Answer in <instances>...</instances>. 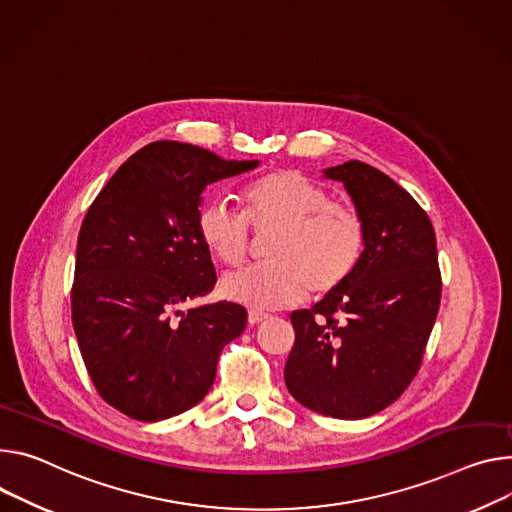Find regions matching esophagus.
I'll list each match as a JSON object with an SVG mask.
<instances>
[{
    "label": "esophagus",
    "instance_id": "34e87169",
    "mask_svg": "<svg viewBox=\"0 0 512 512\" xmlns=\"http://www.w3.org/2000/svg\"><path fill=\"white\" fill-rule=\"evenodd\" d=\"M267 318V314L265 312H261V310H249V324H259L261 320H265Z\"/></svg>",
    "mask_w": 512,
    "mask_h": 512
}]
</instances>
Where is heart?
I'll return each instance as SVG.
<instances>
[{
    "instance_id": "heart-1",
    "label": "heart",
    "mask_w": 512,
    "mask_h": 512,
    "mask_svg": "<svg viewBox=\"0 0 512 512\" xmlns=\"http://www.w3.org/2000/svg\"><path fill=\"white\" fill-rule=\"evenodd\" d=\"M243 214L222 200H208L196 214L198 237L224 267H239L255 235L267 263L222 280L224 298L253 308H286L306 294L324 298L343 288L357 271L367 226L359 210L335 202L318 183L294 169L265 173L241 190Z\"/></svg>"
}]
</instances>
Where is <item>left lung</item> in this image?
<instances>
[{
  "label": "left lung",
  "instance_id": "8db88e82",
  "mask_svg": "<svg viewBox=\"0 0 512 512\" xmlns=\"http://www.w3.org/2000/svg\"><path fill=\"white\" fill-rule=\"evenodd\" d=\"M367 226L365 255L351 280L310 310L296 331L284 378L306 408L333 418L384 410L414 380L441 304L431 218L380 169L361 161L331 167Z\"/></svg>",
  "mask_w": 512,
  "mask_h": 512
}]
</instances>
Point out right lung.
<instances>
[{
  "label": "right lung",
  "mask_w": 512,
  "mask_h": 512,
  "mask_svg": "<svg viewBox=\"0 0 512 512\" xmlns=\"http://www.w3.org/2000/svg\"><path fill=\"white\" fill-rule=\"evenodd\" d=\"M257 163L157 141L122 163L83 218L71 288L75 337L98 394L134 421L196 406L224 345L245 331L241 304L181 306L216 284L196 230L204 188Z\"/></svg>",
  "instance_id": "add662e5"
}]
</instances>
